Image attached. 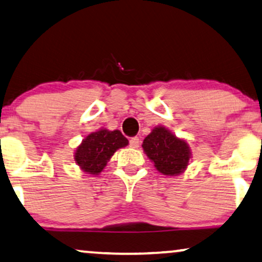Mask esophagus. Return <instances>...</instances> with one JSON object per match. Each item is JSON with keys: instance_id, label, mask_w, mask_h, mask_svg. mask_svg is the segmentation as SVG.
I'll return each instance as SVG.
<instances>
[{"instance_id": "1", "label": "esophagus", "mask_w": 262, "mask_h": 262, "mask_svg": "<svg viewBox=\"0 0 262 262\" xmlns=\"http://www.w3.org/2000/svg\"><path fill=\"white\" fill-rule=\"evenodd\" d=\"M139 144H141V141H139L138 137H132L130 139V147L131 148H138Z\"/></svg>"}]
</instances>
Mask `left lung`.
I'll return each instance as SVG.
<instances>
[{"instance_id":"obj_1","label":"left lung","mask_w":262,"mask_h":262,"mask_svg":"<svg viewBox=\"0 0 262 262\" xmlns=\"http://www.w3.org/2000/svg\"><path fill=\"white\" fill-rule=\"evenodd\" d=\"M142 148L154 167L164 176L169 177L182 174L188 168L192 156L188 141L177 137L162 125L152 128L144 138Z\"/></svg>"}]
</instances>
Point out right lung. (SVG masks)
Returning a JSON list of instances; mask_svg holds the SVG:
<instances>
[{
    "label": "right lung",
    "mask_w": 262,
    "mask_h": 262,
    "mask_svg": "<svg viewBox=\"0 0 262 262\" xmlns=\"http://www.w3.org/2000/svg\"><path fill=\"white\" fill-rule=\"evenodd\" d=\"M127 144V138L119 130L101 127L88 135L76 148L74 162L86 174L97 176L103 171L114 152Z\"/></svg>",
    "instance_id": "right-lung-1"
}]
</instances>
